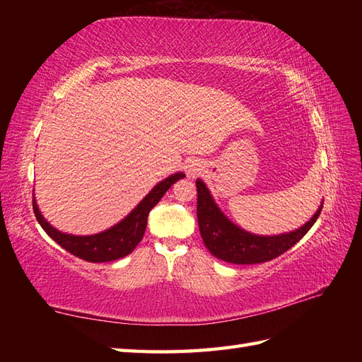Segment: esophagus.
Instances as JSON below:
<instances>
[{"instance_id": "34e87169", "label": "esophagus", "mask_w": 362, "mask_h": 362, "mask_svg": "<svg viewBox=\"0 0 362 362\" xmlns=\"http://www.w3.org/2000/svg\"><path fill=\"white\" fill-rule=\"evenodd\" d=\"M201 171H202V165L199 163L197 160L189 161V163L187 165V174H188L189 177H194V175H197V174H201Z\"/></svg>"}]
</instances>
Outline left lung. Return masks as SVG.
<instances>
[{"label":"left lung","instance_id":"8db88e82","mask_svg":"<svg viewBox=\"0 0 362 362\" xmlns=\"http://www.w3.org/2000/svg\"><path fill=\"white\" fill-rule=\"evenodd\" d=\"M196 187L197 222L205 247L216 258L233 264H259L280 257L308 233L322 211L320 205L316 214L303 227L291 233L274 236L252 235L228 221L214 204L209 188L201 179L196 180Z\"/></svg>","mask_w":362,"mask_h":362}]
</instances>
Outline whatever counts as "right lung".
Instances as JSON below:
<instances>
[{
    "instance_id": "1",
    "label": "right lung",
    "mask_w": 362,
    "mask_h": 362,
    "mask_svg": "<svg viewBox=\"0 0 362 362\" xmlns=\"http://www.w3.org/2000/svg\"><path fill=\"white\" fill-rule=\"evenodd\" d=\"M183 177H185V174L177 173L169 175L163 182L157 183V185L151 189V193L146 196L124 219L118 222L117 226H113L109 230H104V232L96 235L74 236L59 232L57 228H54L49 222L42 216L35 199H33V209L38 224L42 226V228L54 241L59 245H62L65 250L73 253L74 257L88 261V263H107V261H115L129 255V253L136 247L138 243L143 240L146 226H148L149 211L160 202V199L163 197L166 191L171 188L177 180L183 179Z\"/></svg>"
}]
</instances>
